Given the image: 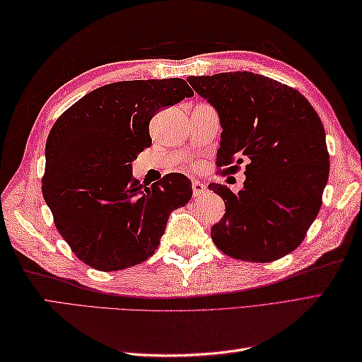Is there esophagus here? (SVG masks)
I'll list each match as a JSON object with an SVG mask.
<instances>
[{"label":"esophagus","mask_w":362,"mask_h":362,"mask_svg":"<svg viewBox=\"0 0 362 362\" xmlns=\"http://www.w3.org/2000/svg\"><path fill=\"white\" fill-rule=\"evenodd\" d=\"M205 193H206V185H205V183L199 182V180H194L193 182V194H194V197H201Z\"/></svg>","instance_id":"34e87169"}]
</instances>
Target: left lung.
I'll return each instance as SVG.
<instances>
[{
  "mask_svg": "<svg viewBox=\"0 0 362 362\" xmlns=\"http://www.w3.org/2000/svg\"><path fill=\"white\" fill-rule=\"evenodd\" d=\"M189 86L218 112L222 127L216 165L235 173L245 161L240 193L209 188L226 202L211 227L218 249L236 259L264 263L303 241L322 205L329 156L325 129L302 93L250 71L189 76Z\"/></svg>",
  "mask_w": 362,
  "mask_h": 362,
  "instance_id": "1",
  "label": "left lung"
}]
</instances>
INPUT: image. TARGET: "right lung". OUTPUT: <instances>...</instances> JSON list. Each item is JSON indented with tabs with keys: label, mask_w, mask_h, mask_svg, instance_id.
<instances>
[{
	"label": "right lung",
	"mask_w": 362,
	"mask_h": 362,
	"mask_svg": "<svg viewBox=\"0 0 362 362\" xmlns=\"http://www.w3.org/2000/svg\"><path fill=\"white\" fill-rule=\"evenodd\" d=\"M193 95L179 78L113 82L54 122L43 197L60 235L86 264L112 272L148 259L169 214L193 196L191 180L179 173L151 187L132 177V161L152 143L153 115Z\"/></svg>",
	"instance_id": "right-lung-1"
}]
</instances>
